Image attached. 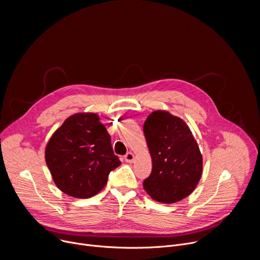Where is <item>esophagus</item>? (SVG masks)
<instances>
[{"mask_svg":"<svg viewBox=\"0 0 260 260\" xmlns=\"http://www.w3.org/2000/svg\"><path fill=\"white\" fill-rule=\"evenodd\" d=\"M124 160H125L126 162H133V161L135 160V154H134L133 152L126 153L125 156H124Z\"/></svg>","mask_w":260,"mask_h":260,"instance_id":"obj_1","label":"esophagus"}]
</instances>
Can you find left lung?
<instances>
[{"instance_id": "8db88e82", "label": "left lung", "mask_w": 260, "mask_h": 260, "mask_svg": "<svg viewBox=\"0 0 260 260\" xmlns=\"http://www.w3.org/2000/svg\"><path fill=\"white\" fill-rule=\"evenodd\" d=\"M143 131L152 159V172L143 182L145 191L164 204L188 197L203 173V156L188 125L168 111L156 110Z\"/></svg>"}]
</instances>
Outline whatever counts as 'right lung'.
<instances>
[{
  "instance_id": "obj_1",
  "label": "right lung",
  "mask_w": 260,
  "mask_h": 260,
  "mask_svg": "<svg viewBox=\"0 0 260 260\" xmlns=\"http://www.w3.org/2000/svg\"><path fill=\"white\" fill-rule=\"evenodd\" d=\"M45 160L57 188L78 199L99 193L110 172L121 164L110 135L94 113L67 118L48 141Z\"/></svg>"
}]
</instances>
